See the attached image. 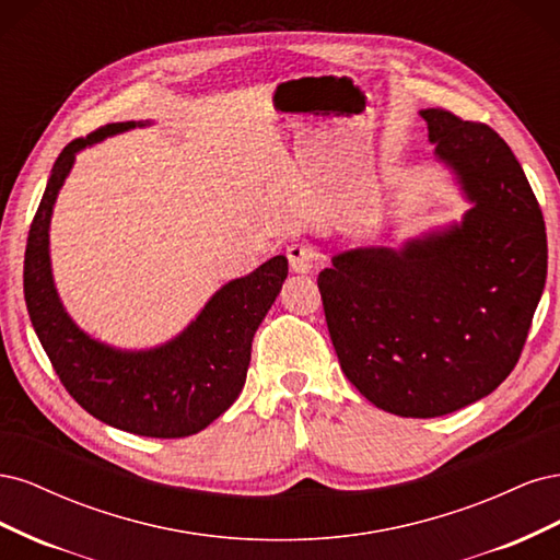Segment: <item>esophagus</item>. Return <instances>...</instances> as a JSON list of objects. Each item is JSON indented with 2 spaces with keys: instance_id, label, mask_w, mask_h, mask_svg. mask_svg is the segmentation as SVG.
I'll list each match as a JSON object with an SVG mask.
<instances>
[{
  "instance_id": "esophagus-1",
  "label": "esophagus",
  "mask_w": 560,
  "mask_h": 560,
  "mask_svg": "<svg viewBox=\"0 0 560 560\" xmlns=\"http://www.w3.org/2000/svg\"><path fill=\"white\" fill-rule=\"evenodd\" d=\"M284 254L294 273H311L319 264V254L311 243H292L284 249Z\"/></svg>"
}]
</instances>
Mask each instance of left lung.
<instances>
[{"label": "left lung", "instance_id": "8db88e82", "mask_svg": "<svg viewBox=\"0 0 560 560\" xmlns=\"http://www.w3.org/2000/svg\"><path fill=\"white\" fill-rule=\"evenodd\" d=\"M474 208L401 252L352 249L317 276L334 350L378 409L436 418L512 374L547 280V231L514 151L479 121L422 109Z\"/></svg>", "mask_w": 560, "mask_h": 560}]
</instances>
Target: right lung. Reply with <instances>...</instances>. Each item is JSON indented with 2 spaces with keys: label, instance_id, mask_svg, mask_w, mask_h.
I'll return each instance as SVG.
<instances>
[{
  "label": "right lung",
  "instance_id": "right-lung-1",
  "mask_svg": "<svg viewBox=\"0 0 560 560\" xmlns=\"http://www.w3.org/2000/svg\"><path fill=\"white\" fill-rule=\"evenodd\" d=\"M135 124H109L67 144L30 224L23 292L42 348L60 383L93 418L140 436L179 439L206 430L238 399L252 338L287 278L273 257L222 287L175 341L149 352H118L77 329L62 311L48 264V222L74 154Z\"/></svg>",
  "mask_w": 560,
  "mask_h": 560
}]
</instances>
